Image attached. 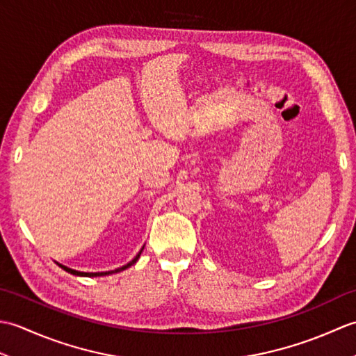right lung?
<instances>
[{"instance_id":"add662e5","label":"right lung","mask_w":356,"mask_h":356,"mask_svg":"<svg viewBox=\"0 0 356 356\" xmlns=\"http://www.w3.org/2000/svg\"><path fill=\"white\" fill-rule=\"evenodd\" d=\"M143 249V248H142ZM142 249H140V252H142ZM140 252L134 257V259L130 261V263H127L125 266H122V268H119V269H115V270H108V272H79V270H74V269H70V268H67V266H64V264H59V266H61L64 270H67V272H70V274H73V275H79V277H101V275H110V274H116V272H120V270H124V269H127V268H130V266H133V264L139 260V257H140Z\"/></svg>"}]
</instances>
